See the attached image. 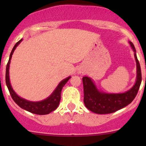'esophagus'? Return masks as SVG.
I'll return each instance as SVG.
<instances>
[{
    "label": "esophagus",
    "mask_w": 146,
    "mask_h": 146,
    "mask_svg": "<svg viewBox=\"0 0 146 146\" xmlns=\"http://www.w3.org/2000/svg\"><path fill=\"white\" fill-rule=\"evenodd\" d=\"M79 73H80V72H79Z\"/></svg>",
    "instance_id": "esophagus-1"
}]
</instances>
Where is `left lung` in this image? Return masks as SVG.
<instances>
[{
	"mask_svg": "<svg viewBox=\"0 0 146 146\" xmlns=\"http://www.w3.org/2000/svg\"><path fill=\"white\" fill-rule=\"evenodd\" d=\"M134 51L136 62L137 77L135 85L129 90L123 93H105L97 88L90 78H82L84 90V104L91 111L96 114H110L123 108L130 104L136 98L141 85L142 77L139 61L136 54V48L133 43L129 42Z\"/></svg>",
	"mask_w": 146,
	"mask_h": 146,
	"instance_id": "8db88e82",
	"label": "left lung"
}]
</instances>
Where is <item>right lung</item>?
<instances>
[{
	"instance_id": "obj_1",
	"label": "right lung",
	"mask_w": 146,
	"mask_h": 146,
	"mask_svg": "<svg viewBox=\"0 0 146 146\" xmlns=\"http://www.w3.org/2000/svg\"><path fill=\"white\" fill-rule=\"evenodd\" d=\"M22 40H23V39H20L19 42H17L15 44V45L13 47V50H12L11 53H10L9 60H8V62L6 66V72H5V82H6V85L8 87V90H9L10 94L11 95L13 100L22 109H23L25 110H27V111H29L31 113H33V114H39V115L48 114L50 112H51V111H54L58 107L60 100H61V93L63 87L66 85L68 80L70 78V76L66 78V79H64L62 81L60 82V83L56 87L55 90L52 92V94L48 98H47L46 99L42 101L31 102L26 100L19 97L15 92V91L13 90V88L11 86V84H10L9 77V68L12 55H13L16 47L19 45V44L22 42Z\"/></svg>"
}]
</instances>
